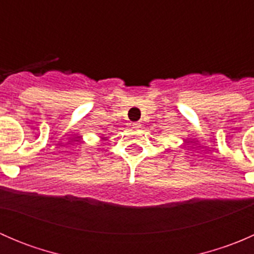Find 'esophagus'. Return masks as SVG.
<instances>
[{"instance_id": "esophagus-1", "label": "esophagus", "mask_w": 254, "mask_h": 254, "mask_svg": "<svg viewBox=\"0 0 254 254\" xmlns=\"http://www.w3.org/2000/svg\"><path fill=\"white\" fill-rule=\"evenodd\" d=\"M132 127L136 130H139V129H141V124H140V123H134V124H132Z\"/></svg>"}]
</instances>
